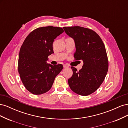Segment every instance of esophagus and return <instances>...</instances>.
Segmentation results:
<instances>
[{
  "mask_svg": "<svg viewBox=\"0 0 128 128\" xmlns=\"http://www.w3.org/2000/svg\"><path fill=\"white\" fill-rule=\"evenodd\" d=\"M64 66V68H68L69 66L68 65H67V64H64L63 65Z\"/></svg>",
  "mask_w": 128,
  "mask_h": 128,
  "instance_id": "34e87169",
  "label": "esophagus"
}]
</instances>
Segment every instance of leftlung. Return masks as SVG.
<instances>
[{
  "mask_svg": "<svg viewBox=\"0 0 128 128\" xmlns=\"http://www.w3.org/2000/svg\"><path fill=\"white\" fill-rule=\"evenodd\" d=\"M64 32L75 41V60H83L79 71L74 67L72 75L68 82L71 90L86 96L95 92L101 86L108 69L105 46L94 31L80 26L64 27Z\"/></svg>",
  "mask_w": 128,
  "mask_h": 128,
  "instance_id": "obj_1",
  "label": "left lung"
}]
</instances>
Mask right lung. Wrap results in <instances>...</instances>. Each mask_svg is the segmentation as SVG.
Instances as JSON below:
<instances>
[{
    "instance_id": "1",
    "label": "right lung",
    "mask_w": 128,
    "mask_h": 128,
    "mask_svg": "<svg viewBox=\"0 0 128 128\" xmlns=\"http://www.w3.org/2000/svg\"><path fill=\"white\" fill-rule=\"evenodd\" d=\"M64 32L60 27L38 28L24 40L19 53L18 72L26 88L34 94L49 91L56 77L63 69L61 64L53 66L46 61L53 53V42Z\"/></svg>"
}]
</instances>
